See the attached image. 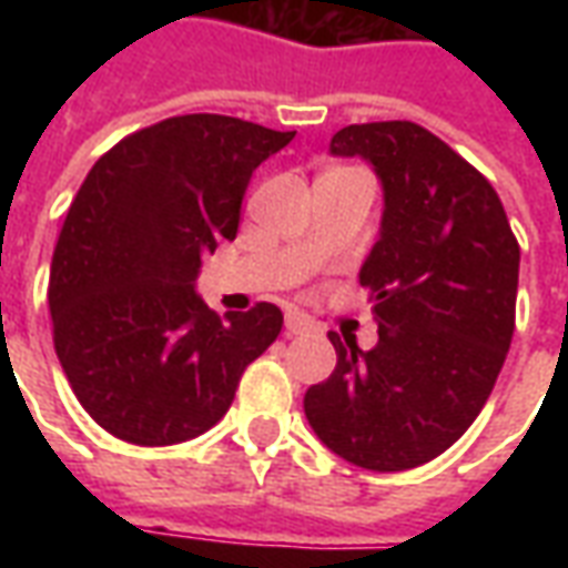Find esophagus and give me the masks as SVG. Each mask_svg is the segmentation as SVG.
<instances>
[{"instance_id":"34e87169","label":"esophagus","mask_w":568,"mask_h":568,"mask_svg":"<svg viewBox=\"0 0 568 568\" xmlns=\"http://www.w3.org/2000/svg\"><path fill=\"white\" fill-rule=\"evenodd\" d=\"M285 332L307 334V332H313V322H310L307 316H301V313H288V316H285Z\"/></svg>"}]
</instances>
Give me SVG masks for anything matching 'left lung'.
<instances>
[{
	"label": "left lung",
	"instance_id": "8db88e82",
	"mask_svg": "<svg viewBox=\"0 0 568 568\" xmlns=\"http://www.w3.org/2000/svg\"><path fill=\"white\" fill-rule=\"evenodd\" d=\"M332 154L365 158L383 182L381 240L358 273L381 341L362 353L328 334L337 365L304 414L346 463L405 471L487 405L511 346L520 246L487 179L414 121L349 124Z\"/></svg>",
	"mask_w": 568,
	"mask_h": 568
}]
</instances>
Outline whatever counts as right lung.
Wrapping results in <instances>:
<instances>
[{"instance_id": "1", "label": "right lung", "mask_w": 568, "mask_h": 568, "mask_svg": "<svg viewBox=\"0 0 568 568\" xmlns=\"http://www.w3.org/2000/svg\"><path fill=\"white\" fill-rule=\"evenodd\" d=\"M295 130L179 115L93 163L57 236L48 283L54 349L81 407L115 438L166 447L212 428L283 313H212L200 258L234 240L255 166Z\"/></svg>"}]
</instances>
